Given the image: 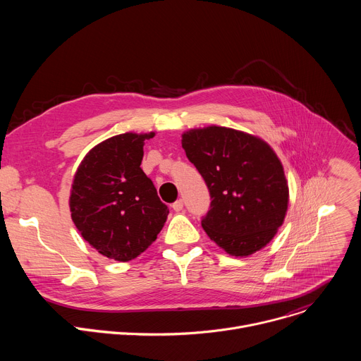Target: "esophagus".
Wrapping results in <instances>:
<instances>
[{
    "label": "esophagus",
    "instance_id": "esophagus-1",
    "mask_svg": "<svg viewBox=\"0 0 361 361\" xmlns=\"http://www.w3.org/2000/svg\"><path fill=\"white\" fill-rule=\"evenodd\" d=\"M183 205H184V202H183V200L180 198V200H177L176 202H173V210L178 213V212L183 210Z\"/></svg>",
    "mask_w": 361,
    "mask_h": 361
}]
</instances>
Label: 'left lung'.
Segmentation results:
<instances>
[{"label":"left lung","mask_w":361,"mask_h":361,"mask_svg":"<svg viewBox=\"0 0 361 361\" xmlns=\"http://www.w3.org/2000/svg\"><path fill=\"white\" fill-rule=\"evenodd\" d=\"M181 144L210 191V210L201 220L207 235L235 257L267 245L288 205L284 170L271 147L217 126L184 133Z\"/></svg>","instance_id":"8db88e82"}]
</instances>
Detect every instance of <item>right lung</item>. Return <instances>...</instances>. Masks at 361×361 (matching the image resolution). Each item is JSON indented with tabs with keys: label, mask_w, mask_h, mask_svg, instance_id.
I'll return each instance as SVG.
<instances>
[{
	"label": "right lung",
	"mask_w": 361,
	"mask_h": 361,
	"mask_svg": "<svg viewBox=\"0 0 361 361\" xmlns=\"http://www.w3.org/2000/svg\"><path fill=\"white\" fill-rule=\"evenodd\" d=\"M154 133H126L95 145L74 176L71 219L90 245L117 262L145 251L161 231L167 205L141 170L144 141Z\"/></svg>",
	"instance_id": "1"
}]
</instances>
